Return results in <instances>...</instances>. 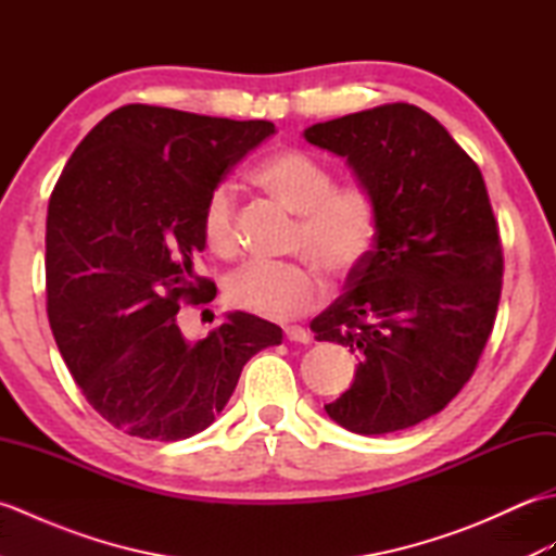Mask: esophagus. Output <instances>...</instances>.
I'll return each instance as SVG.
<instances>
[{
    "label": "esophagus",
    "mask_w": 556,
    "mask_h": 556,
    "mask_svg": "<svg viewBox=\"0 0 556 556\" xmlns=\"http://www.w3.org/2000/svg\"><path fill=\"white\" fill-rule=\"evenodd\" d=\"M285 334H287L289 341H296V344H308V341H311L308 329H303L299 325H287L285 327Z\"/></svg>",
    "instance_id": "1"
}]
</instances>
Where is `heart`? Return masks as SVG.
<instances>
[{"mask_svg":"<svg viewBox=\"0 0 556 556\" xmlns=\"http://www.w3.org/2000/svg\"><path fill=\"white\" fill-rule=\"evenodd\" d=\"M253 179L299 215L291 251L313 260L332 279H346L365 265L380 233V205L370 188L334 186L329 164L299 148L269 155ZM200 229L212 253L236 251V200L229 186L219 184L207 193ZM320 291V275L311 263H248L227 279L224 296L231 308L287 320L308 311Z\"/></svg>","mask_w":556,"mask_h":556,"instance_id":"heart-1","label":"heart"}]
</instances>
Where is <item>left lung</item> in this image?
Wrapping results in <instances>:
<instances>
[{"instance_id":"obj_1","label":"left lung","mask_w":556,"mask_h":556,"mask_svg":"<svg viewBox=\"0 0 556 556\" xmlns=\"http://www.w3.org/2000/svg\"><path fill=\"white\" fill-rule=\"evenodd\" d=\"M303 138L344 157L380 205V233L349 291L313 320L356 353L327 416L358 434L440 413L476 372L502 296V243L485 181L446 128L392 102L313 124Z\"/></svg>"}]
</instances>
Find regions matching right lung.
I'll return each instance as SVG.
<instances>
[{"instance_id": "add662e5", "label": "right lung", "mask_w": 556, "mask_h": 556, "mask_svg": "<svg viewBox=\"0 0 556 556\" xmlns=\"http://www.w3.org/2000/svg\"><path fill=\"white\" fill-rule=\"evenodd\" d=\"M271 134V122L126 104L59 176L47 207V317L83 396L126 434L203 432L243 365L281 344V327L241 311L200 341L176 323L181 301L217 293L195 271L207 193Z\"/></svg>"}]
</instances>
